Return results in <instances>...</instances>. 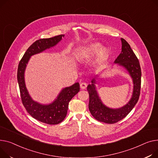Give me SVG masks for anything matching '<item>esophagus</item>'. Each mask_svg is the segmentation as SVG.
Returning <instances> with one entry per match:
<instances>
[{
  "instance_id": "esophagus-1",
  "label": "esophagus",
  "mask_w": 158,
  "mask_h": 158,
  "mask_svg": "<svg viewBox=\"0 0 158 158\" xmlns=\"http://www.w3.org/2000/svg\"><path fill=\"white\" fill-rule=\"evenodd\" d=\"M80 87L82 89H85L87 87V84L86 82H82L80 84Z\"/></svg>"
}]
</instances>
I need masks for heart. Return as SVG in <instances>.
I'll use <instances>...</instances> for the list:
<instances>
[{
    "mask_svg": "<svg viewBox=\"0 0 158 158\" xmlns=\"http://www.w3.org/2000/svg\"><path fill=\"white\" fill-rule=\"evenodd\" d=\"M98 52V58L103 59L107 55V49L106 48H102L100 43H93L88 46L81 49L78 57L79 58H88L93 56Z\"/></svg>",
    "mask_w": 158,
    "mask_h": 158,
    "instance_id": "heart-1",
    "label": "heart"
}]
</instances>
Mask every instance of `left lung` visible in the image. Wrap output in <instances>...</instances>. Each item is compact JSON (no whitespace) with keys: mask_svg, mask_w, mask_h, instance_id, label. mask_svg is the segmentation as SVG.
Instances as JSON below:
<instances>
[{"mask_svg":"<svg viewBox=\"0 0 158 158\" xmlns=\"http://www.w3.org/2000/svg\"><path fill=\"white\" fill-rule=\"evenodd\" d=\"M121 40L122 51L114 61V64L124 67L132 78L133 90L130 100L121 108L111 109L105 106L98 96L94 85L96 77L91 80L92 84L87 87L89 95L88 107L91 115L97 121L107 124L115 123L127 116L137 103L140 93L142 72L139 61L127 42L123 38Z\"/></svg>","mask_w":158,"mask_h":158,"instance_id":"left-lung-1","label":"left lung"}]
</instances>
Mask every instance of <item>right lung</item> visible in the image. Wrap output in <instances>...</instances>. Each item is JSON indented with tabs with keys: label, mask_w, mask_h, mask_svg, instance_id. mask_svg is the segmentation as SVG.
I'll use <instances>...</instances> for the list:
<instances>
[{
	"label": "right lung",
	"mask_w": 158,
	"mask_h": 158,
	"mask_svg": "<svg viewBox=\"0 0 158 158\" xmlns=\"http://www.w3.org/2000/svg\"><path fill=\"white\" fill-rule=\"evenodd\" d=\"M63 37L64 35H59L49 39H40L34 42L25 52L18 67L17 78L23 106L34 118L48 124H57L64 120L69 102L80 90L79 83L76 82L73 85L63 89L56 99L50 104H41L33 100L30 96L25 86V70L31 56L56 46Z\"/></svg>",
	"instance_id": "obj_1"
}]
</instances>
